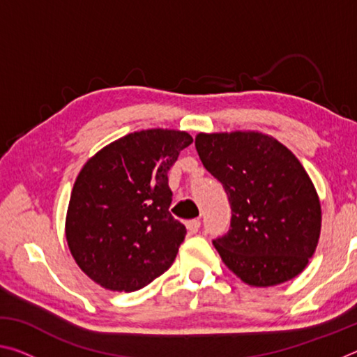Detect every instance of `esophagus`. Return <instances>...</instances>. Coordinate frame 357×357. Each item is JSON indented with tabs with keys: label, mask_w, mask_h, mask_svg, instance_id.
Segmentation results:
<instances>
[{
	"label": "esophagus",
	"mask_w": 357,
	"mask_h": 357,
	"mask_svg": "<svg viewBox=\"0 0 357 357\" xmlns=\"http://www.w3.org/2000/svg\"><path fill=\"white\" fill-rule=\"evenodd\" d=\"M185 228H187V231L192 233V234L198 233V229H200V220H197V219L187 220L185 222Z\"/></svg>",
	"instance_id": "34e87169"
}]
</instances>
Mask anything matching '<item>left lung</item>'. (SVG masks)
Wrapping results in <instances>:
<instances>
[{"label": "left lung", "instance_id": "8db88e82", "mask_svg": "<svg viewBox=\"0 0 357 357\" xmlns=\"http://www.w3.org/2000/svg\"><path fill=\"white\" fill-rule=\"evenodd\" d=\"M195 148L231 204L228 233L213 241L227 268L259 288L299 275L317 250L321 204L298 157L257 130L200 132Z\"/></svg>", "mask_w": 357, "mask_h": 357}]
</instances>
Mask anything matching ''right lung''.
Returning <instances> with one entry per match:
<instances>
[{
  "mask_svg": "<svg viewBox=\"0 0 357 357\" xmlns=\"http://www.w3.org/2000/svg\"><path fill=\"white\" fill-rule=\"evenodd\" d=\"M193 138L132 132L82 167L66 214V241L84 274L110 291H137L173 264L185 227L170 214L167 173Z\"/></svg>",
  "mask_w": 357,
  "mask_h": 357,
  "instance_id": "right-lung-1",
  "label": "right lung"
}]
</instances>
